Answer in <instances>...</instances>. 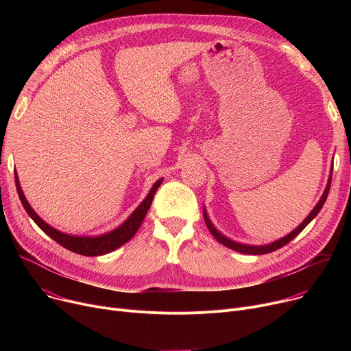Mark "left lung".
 I'll list each match as a JSON object with an SVG mask.
<instances>
[{
  "mask_svg": "<svg viewBox=\"0 0 351 351\" xmlns=\"http://www.w3.org/2000/svg\"><path fill=\"white\" fill-rule=\"evenodd\" d=\"M332 169H333V168H332ZM330 182H332V171H330L329 180H328L326 189H325V191H324L321 199L318 202V204L315 206V208L311 211V214L307 217V219H304V222H303L302 225H300L297 229H294L290 234H287V236L282 237L280 240L274 241V243H271V244H267V245H245V244H239V243H236V241H232V240L226 239L225 236H222V234L213 226V223L210 222V219H208V217H207V213H206V210H204V219H206L207 228L210 229V232L213 233V236H214L221 244H223V245H226V247L234 250V252H239V253H243V254H254V256L272 253V252H275V250H278V248L286 245L287 243H290L300 232H302V230L318 215V213L321 211V208L324 207V204H325V202H326V197H328V193H329V189H330Z\"/></svg>",
  "mask_w": 351,
  "mask_h": 351,
  "instance_id": "left-lung-1",
  "label": "left lung"
}]
</instances>
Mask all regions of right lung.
<instances>
[{
  "instance_id": "right-lung-1",
  "label": "right lung",
  "mask_w": 351,
  "mask_h": 351,
  "mask_svg": "<svg viewBox=\"0 0 351 351\" xmlns=\"http://www.w3.org/2000/svg\"><path fill=\"white\" fill-rule=\"evenodd\" d=\"M162 179H160L158 182H156V184L153 186V189L149 190L148 195L145 197L144 202L136 208V211L126 219V222L123 225H121L118 229L103 234V236H97V237H77V236H71V234H65L54 228L49 226L48 223H45L29 206L26 197L23 195V191L21 189L19 184V179L18 175L15 172V183H16V190L19 194V198L22 202V206L25 207L26 213L30 215V218L37 223V226L47 233L49 237L54 239L58 244H61L62 247L71 250V252L80 254V256H87V257H95V256H103L107 253L114 252L118 247H121L122 244H125L126 241H129L137 232V229L140 228L144 217L147 215V211L149 210V206L153 203L154 194L157 191V189L160 187Z\"/></svg>"
}]
</instances>
